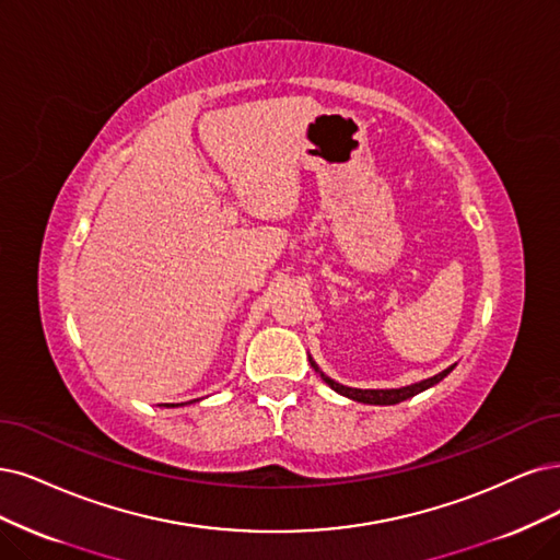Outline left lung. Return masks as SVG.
<instances>
[{
	"label": "left lung",
	"instance_id": "left-lung-1",
	"mask_svg": "<svg viewBox=\"0 0 560 560\" xmlns=\"http://www.w3.org/2000/svg\"><path fill=\"white\" fill-rule=\"evenodd\" d=\"M312 366L318 371V366L312 362ZM454 369V364L452 366H447L445 371H441V374H436L433 378H427V381H420V383H412V385H406V387H399V389H358V387H346V385H339L337 381H332V378H327L323 371H320V378L332 387L335 392H339V395H343V397H348V399H353V401H360V404H374V406H395V404H401V401H406V399H410V397H416V395H420V392H424V389H429V387H433L436 383H441L450 371Z\"/></svg>",
	"mask_w": 560,
	"mask_h": 560
}]
</instances>
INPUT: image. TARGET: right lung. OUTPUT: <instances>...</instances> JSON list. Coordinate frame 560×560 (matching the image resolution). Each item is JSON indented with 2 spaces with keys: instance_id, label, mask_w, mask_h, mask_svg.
I'll use <instances>...</instances> for the list:
<instances>
[{
  "instance_id": "add662e5",
  "label": "right lung",
  "mask_w": 560,
  "mask_h": 560,
  "mask_svg": "<svg viewBox=\"0 0 560 560\" xmlns=\"http://www.w3.org/2000/svg\"><path fill=\"white\" fill-rule=\"evenodd\" d=\"M173 406H175V404H173Z\"/></svg>"
}]
</instances>
